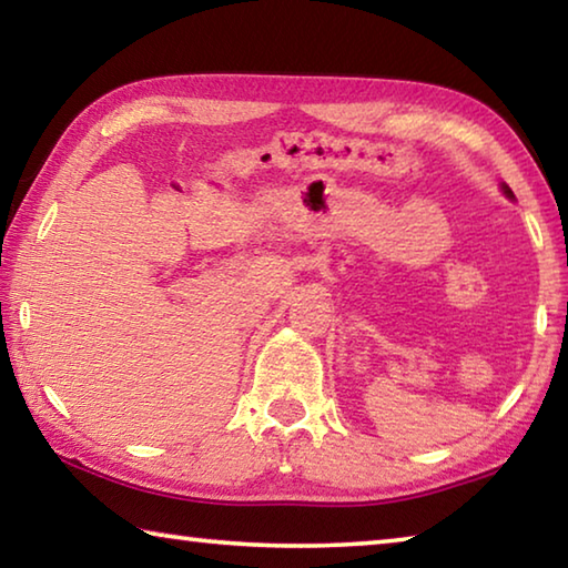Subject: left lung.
<instances>
[{"label":"left lung","instance_id":"obj_1","mask_svg":"<svg viewBox=\"0 0 568 568\" xmlns=\"http://www.w3.org/2000/svg\"><path fill=\"white\" fill-rule=\"evenodd\" d=\"M504 190H506V195H508V197H514V192H511V190H508V187H504Z\"/></svg>","mask_w":568,"mask_h":568}]
</instances>
